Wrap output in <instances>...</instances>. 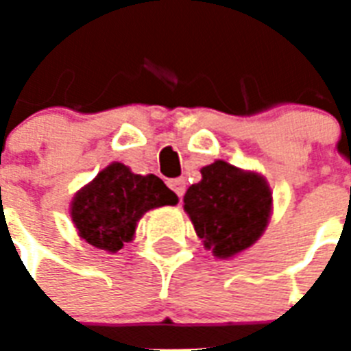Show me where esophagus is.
<instances>
[{"label":"esophagus","instance_id":"34e87169","mask_svg":"<svg viewBox=\"0 0 351 351\" xmlns=\"http://www.w3.org/2000/svg\"><path fill=\"white\" fill-rule=\"evenodd\" d=\"M167 186L175 191V195L178 198L184 197V193H186V180L184 178H175V180L167 182Z\"/></svg>","mask_w":351,"mask_h":351}]
</instances>
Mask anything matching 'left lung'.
<instances>
[{
	"label": "left lung",
	"instance_id": "1",
	"mask_svg": "<svg viewBox=\"0 0 351 351\" xmlns=\"http://www.w3.org/2000/svg\"><path fill=\"white\" fill-rule=\"evenodd\" d=\"M200 173L202 180L186 191L184 211L204 247L217 258L250 250L271 219L273 191L267 180L224 160H215Z\"/></svg>",
	"mask_w": 351,
	"mask_h": 351
}]
</instances>
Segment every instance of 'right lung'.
I'll return each mask as SVG.
<instances>
[{"mask_svg": "<svg viewBox=\"0 0 351 351\" xmlns=\"http://www.w3.org/2000/svg\"><path fill=\"white\" fill-rule=\"evenodd\" d=\"M176 202L178 197L158 176L134 175L112 162L74 195L71 219L87 244L117 253L134 239L143 215Z\"/></svg>", "mask_w": 351, "mask_h": 351, "instance_id": "add662e5", "label": "right lung"}]
</instances>
